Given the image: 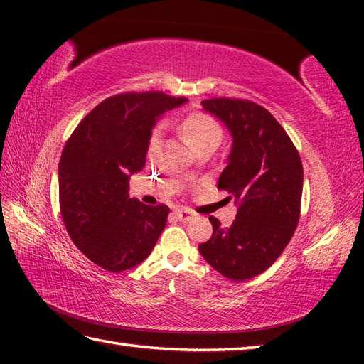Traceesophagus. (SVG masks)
I'll list each match as a JSON object with an SVG mask.
<instances>
[{
	"mask_svg": "<svg viewBox=\"0 0 364 364\" xmlns=\"http://www.w3.org/2000/svg\"><path fill=\"white\" fill-rule=\"evenodd\" d=\"M178 219L183 220V222H188L191 220L192 218H194V214H192V211L186 210V208H178V210H175L173 213Z\"/></svg>",
	"mask_w": 364,
	"mask_h": 364,
	"instance_id": "esophagus-1",
	"label": "esophagus"
}]
</instances>
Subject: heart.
<instances>
[{
	"label": "heart",
	"instance_id": "heart-1",
	"mask_svg": "<svg viewBox=\"0 0 364 364\" xmlns=\"http://www.w3.org/2000/svg\"><path fill=\"white\" fill-rule=\"evenodd\" d=\"M181 131L186 136L191 145L196 150L205 149V146H218L222 139V128L211 115L203 112H192L181 122ZM162 131L161 128L154 129L149 142V153L153 154L161 145Z\"/></svg>",
	"mask_w": 364,
	"mask_h": 364
}]
</instances>
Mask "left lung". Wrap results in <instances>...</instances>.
<instances>
[{
    "instance_id": "left-lung-1",
    "label": "left lung",
    "mask_w": 364,
    "mask_h": 364,
    "mask_svg": "<svg viewBox=\"0 0 364 364\" xmlns=\"http://www.w3.org/2000/svg\"><path fill=\"white\" fill-rule=\"evenodd\" d=\"M203 111L231 134L218 188L237 206L230 228L210 218L213 236L198 245L208 264L235 282L264 272L288 245L300 218L304 168L296 146L274 115L249 100L211 98Z\"/></svg>"
}]
</instances>
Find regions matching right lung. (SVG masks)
<instances>
[{
	"instance_id": "1",
	"label": "right lung",
	"mask_w": 364,
	"mask_h": 364,
	"mask_svg": "<svg viewBox=\"0 0 364 364\" xmlns=\"http://www.w3.org/2000/svg\"><path fill=\"white\" fill-rule=\"evenodd\" d=\"M188 98L162 92L120 94L94 107L68 139L59 161V205L73 244L109 272L149 257L168 206L129 197V176L142 170L151 129Z\"/></svg>"
}]
</instances>
